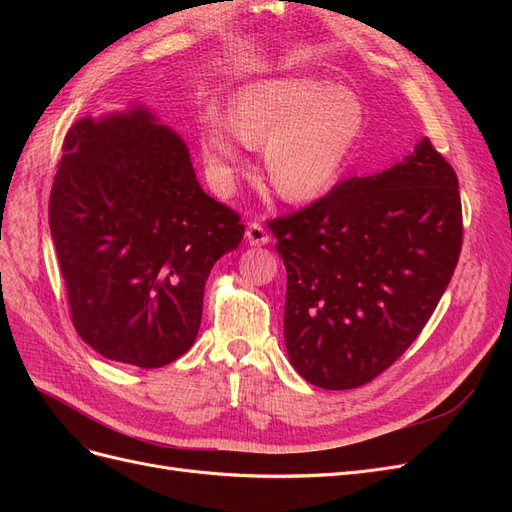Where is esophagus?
<instances>
[{
	"label": "esophagus",
	"mask_w": 512,
	"mask_h": 512,
	"mask_svg": "<svg viewBox=\"0 0 512 512\" xmlns=\"http://www.w3.org/2000/svg\"><path fill=\"white\" fill-rule=\"evenodd\" d=\"M245 239H247V243H250V245H267V243H269V235H267V230L262 228L260 224H256V222L247 224V230H245Z\"/></svg>",
	"instance_id": "obj_1"
}]
</instances>
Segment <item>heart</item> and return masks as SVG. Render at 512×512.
Segmentation results:
<instances>
[{
	"label": "heart",
	"mask_w": 512,
	"mask_h": 512,
	"mask_svg": "<svg viewBox=\"0 0 512 512\" xmlns=\"http://www.w3.org/2000/svg\"><path fill=\"white\" fill-rule=\"evenodd\" d=\"M363 106L337 85L269 79L241 87L226 117L200 115V149L215 188L228 192L243 164V145L265 147L273 190L290 203L327 194L363 134Z\"/></svg>",
	"instance_id": "heart-1"
}]
</instances>
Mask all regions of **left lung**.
<instances>
[{
  "label": "left lung",
  "instance_id": "obj_1",
  "mask_svg": "<svg viewBox=\"0 0 512 512\" xmlns=\"http://www.w3.org/2000/svg\"><path fill=\"white\" fill-rule=\"evenodd\" d=\"M288 273L284 342L309 384L346 391L423 331L461 252L453 166L427 138L382 173L350 177L269 222Z\"/></svg>",
  "mask_w": 512,
  "mask_h": 512
}]
</instances>
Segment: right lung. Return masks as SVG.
<instances>
[{
  "instance_id": "add662e5",
  "label": "right lung",
  "mask_w": 512,
  "mask_h": 512,
  "mask_svg": "<svg viewBox=\"0 0 512 512\" xmlns=\"http://www.w3.org/2000/svg\"><path fill=\"white\" fill-rule=\"evenodd\" d=\"M49 224L76 333L143 369L192 348L207 277L245 230L200 188L183 138L134 102L68 130Z\"/></svg>"
}]
</instances>
